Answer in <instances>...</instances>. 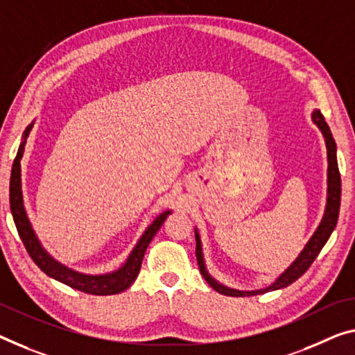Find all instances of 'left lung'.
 I'll return each mask as SVG.
<instances>
[{"label":"left lung","mask_w":355,"mask_h":355,"mask_svg":"<svg viewBox=\"0 0 355 355\" xmlns=\"http://www.w3.org/2000/svg\"><path fill=\"white\" fill-rule=\"evenodd\" d=\"M313 122L318 125V128L322 132L325 146H327V160H329V170H327V205H325V212L322 220H320L319 227L315 228L313 236L309 238L306 246L300 252L298 257L292 261V265L282 272V275L277 277V279L272 282L271 286L265 288H259V291H236V288H230L227 286L217 282L214 277H212L208 270H206L205 259H203V249H201V239L198 230L195 228V241H196V260H198L200 272L203 275L206 282L223 295L230 297H250V295H259V293H265L270 291H277V288L291 286L292 282H295L300 276L306 271L311 263L318 257L320 250L325 246V243L329 241L331 232L335 230L336 222H338V214H340V203H341V178H340V170H338V162H336V144L331 132L327 125L325 119L320 111L313 112Z\"/></svg>","instance_id":"1"}]
</instances>
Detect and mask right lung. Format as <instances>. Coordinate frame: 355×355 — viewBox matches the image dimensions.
<instances>
[{
    "mask_svg": "<svg viewBox=\"0 0 355 355\" xmlns=\"http://www.w3.org/2000/svg\"><path fill=\"white\" fill-rule=\"evenodd\" d=\"M33 128V122L26 127L21 136V143L19 146L17 155L14 159L12 171H10V182H9V203H10V212H12L14 223L17 227L19 236L24 243L26 252L30 254L33 261L40 266V268L46 272L47 276L53 277L63 284L76 288V291L92 293V295H114V293H121L125 288H128L133 284V281L138 277V272L141 270V263H143V257L146 254V249L155 236V233L160 230L162 223L165 222L171 211H163L157 219L146 228L143 236L136 243L132 254L121 268L106 272V275H84V272L74 271L68 268L57 261L52 257L47 250L42 248V244L37 239L35 230H33L28 216H26L25 205H24V195H21V171H20V160L24 157L26 138Z\"/></svg>",
    "mask_w": 355,
    "mask_h": 355,
    "instance_id": "add662e5",
    "label": "right lung"
}]
</instances>
